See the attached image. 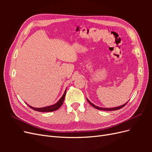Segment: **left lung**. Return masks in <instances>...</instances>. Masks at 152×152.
<instances>
[{
	"label": "left lung",
	"instance_id": "left-lung-1",
	"mask_svg": "<svg viewBox=\"0 0 152 152\" xmlns=\"http://www.w3.org/2000/svg\"><path fill=\"white\" fill-rule=\"evenodd\" d=\"M86 99H87V102H88L90 103V104H91V105L93 106V107L94 108H95L96 109L101 110H104V111H113V110H119V109H121V108H123V107H124V106H125V105L128 103V102H127L125 104H124L120 106V107H113V108H102V107H98V106H96V105L94 104L93 103H92L88 99H87V98H86Z\"/></svg>",
	"mask_w": 152,
	"mask_h": 152
}]
</instances>
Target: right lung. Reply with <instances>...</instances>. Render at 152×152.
I'll return each mask as SVG.
<instances>
[{
	"instance_id": "add662e5",
	"label": "right lung",
	"mask_w": 152,
	"mask_h": 152,
	"mask_svg": "<svg viewBox=\"0 0 152 152\" xmlns=\"http://www.w3.org/2000/svg\"><path fill=\"white\" fill-rule=\"evenodd\" d=\"M66 89L65 91V93H64L63 95L61 96V98L59 99L58 102L56 103L55 104L53 105H50L48 106V107H42V108H35V107H32L31 106L28 105L27 104V105L30 108H31L32 110H35V111L37 112H53L55 111V110H57L61 107V105L63 103L64 99H65V97L66 95Z\"/></svg>"
}]
</instances>
